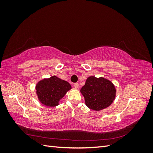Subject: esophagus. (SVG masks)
Wrapping results in <instances>:
<instances>
[{
  "label": "esophagus",
  "mask_w": 153,
  "mask_h": 153,
  "mask_svg": "<svg viewBox=\"0 0 153 153\" xmlns=\"http://www.w3.org/2000/svg\"><path fill=\"white\" fill-rule=\"evenodd\" d=\"M73 86L75 88H76V89H78V87H79V85H78V83H75V84H73Z\"/></svg>",
  "instance_id": "obj_1"
}]
</instances>
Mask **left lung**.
I'll return each mask as SVG.
<instances>
[{"label": "left lung", "instance_id": "1", "mask_svg": "<svg viewBox=\"0 0 153 153\" xmlns=\"http://www.w3.org/2000/svg\"><path fill=\"white\" fill-rule=\"evenodd\" d=\"M80 92L84 96L85 102L88 107L99 111L112 104L116 91L112 83L105 78L89 76Z\"/></svg>", "mask_w": 153, "mask_h": 153}]
</instances>
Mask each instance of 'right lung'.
<instances>
[{"mask_svg":"<svg viewBox=\"0 0 153 153\" xmlns=\"http://www.w3.org/2000/svg\"><path fill=\"white\" fill-rule=\"evenodd\" d=\"M71 88V85L68 82L53 76L38 83L36 85V93L43 104L55 106L59 105V100Z\"/></svg>","mask_w":153,"mask_h":153,"instance_id":"obj_1","label":"right lung"}]
</instances>
